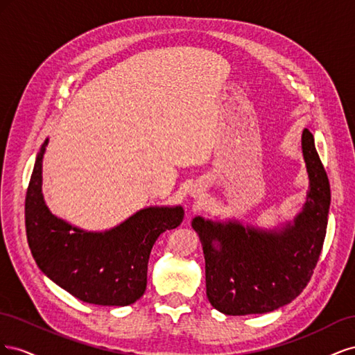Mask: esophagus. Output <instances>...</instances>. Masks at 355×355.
Instances as JSON below:
<instances>
[{
    "mask_svg": "<svg viewBox=\"0 0 355 355\" xmlns=\"http://www.w3.org/2000/svg\"><path fill=\"white\" fill-rule=\"evenodd\" d=\"M200 194V192L197 191V189H194V191H192V196H198Z\"/></svg>",
    "mask_w": 355,
    "mask_h": 355,
    "instance_id": "34e87169",
    "label": "esophagus"
}]
</instances>
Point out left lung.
Masks as SVG:
<instances>
[{
  "mask_svg": "<svg viewBox=\"0 0 355 355\" xmlns=\"http://www.w3.org/2000/svg\"><path fill=\"white\" fill-rule=\"evenodd\" d=\"M302 151L309 191L293 227L266 234L235 222L192 220L206 259V293L223 314L270 313L296 299L313 277L326 237L330 184L308 128Z\"/></svg>",
  "mask_w": 355,
  "mask_h": 355,
  "instance_id": "obj_1",
  "label": "left lung"
}]
</instances>
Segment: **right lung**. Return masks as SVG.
<instances>
[{"label": "right lung", "instance_id": "add662e5", "mask_svg": "<svg viewBox=\"0 0 355 355\" xmlns=\"http://www.w3.org/2000/svg\"><path fill=\"white\" fill-rule=\"evenodd\" d=\"M37 155L25 197V227L32 256L53 282L83 302L108 306L135 304L145 293L148 261L155 240L179 227L182 207H149L103 234L84 232L53 216L41 194Z\"/></svg>", "mask_w": 355, "mask_h": 355}]
</instances>
